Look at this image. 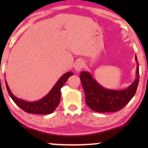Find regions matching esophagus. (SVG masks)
Masks as SVG:
<instances>
[{
  "mask_svg": "<svg viewBox=\"0 0 148 148\" xmlns=\"http://www.w3.org/2000/svg\"><path fill=\"white\" fill-rule=\"evenodd\" d=\"M84 60H77L75 62V64H74V69H75V71L77 72H79L81 70V69L84 67Z\"/></svg>",
  "mask_w": 148,
  "mask_h": 148,
  "instance_id": "obj_1",
  "label": "esophagus"
}]
</instances>
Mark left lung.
Instances as JSON below:
<instances>
[{
  "instance_id": "obj_1",
  "label": "left lung",
  "mask_w": 148,
  "mask_h": 148,
  "mask_svg": "<svg viewBox=\"0 0 148 148\" xmlns=\"http://www.w3.org/2000/svg\"><path fill=\"white\" fill-rule=\"evenodd\" d=\"M135 60L137 64L136 80L125 90L107 89L100 86L88 72L84 71L80 74L86 104L92 111L99 113L118 111L132 99L139 81V67L136 56Z\"/></svg>"
}]
</instances>
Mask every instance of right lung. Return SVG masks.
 I'll return each instance as SVG.
<instances>
[{
	"label": "right lung",
	"instance_id": "1",
	"mask_svg": "<svg viewBox=\"0 0 148 148\" xmlns=\"http://www.w3.org/2000/svg\"><path fill=\"white\" fill-rule=\"evenodd\" d=\"M73 75L72 72L65 73L59 79L56 84L50 92L42 99L36 101H27L25 100L18 99L12 93L9 86L5 81L7 90L10 96L12 99L14 103L23 111L28 113H34V114L46 115L53 113L54 110L58 106L60 99V89L65 84L66 81L69 79V76Z\"/></svg>",
	"mask_w": 148,
	"mask_h": 148
}]
</instances>
